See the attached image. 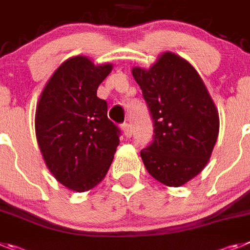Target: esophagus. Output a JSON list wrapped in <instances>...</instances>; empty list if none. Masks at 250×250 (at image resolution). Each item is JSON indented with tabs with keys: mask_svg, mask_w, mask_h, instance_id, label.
<instances>
[{
	"mask_svg": "<svg viewBox=\"0 0 250 250\" xmlns=\"http://www.w3.org/2000/svg\"><path fill=\"white\" fill-rule=\"evenodd\" d=\"M123 131L126 138H130V136L133 135V130H131V126H130L129 124H123Z\"/></svg>",
	"mask_w": 250,
	"mask_h": 250,
	"instance_id": "34e87169",
	"label": "esophagus"
}]
</instances>
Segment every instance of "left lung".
Masks as SVG:
<instances>
[{"instance_id":"obj_1","label":"left lung","mask_w":250,"mask_h":250,"mask_svg":"<svg viewBox=\"0 0 250 250\" xmlns=\"http://www.w3.org/2000/svg\"><path fill=\"white\" fill-rule=\"evenodd\" d=\"M148 104L154 135L140 151L153 178L180 187L208 164L219 135V114L196 69L166 52L149 69L133 68Z\"/></svg>"}]
</instances>
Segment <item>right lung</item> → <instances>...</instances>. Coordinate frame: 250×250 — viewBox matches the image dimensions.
I'll list each match as a JSON object with an SVG mask.
<instances>
[{
  "instance_id": "1",
  "label": "right lung",
  "mask_w": 250,
  "mask_h": 250,
  "mask_svg": "<svg viewBox=\"0 0 250 250\" xmlns=\"http://www.w3.org/2000/svg\"><path fill=\"white\" fill-rule=\"evenodd\" d=\"M112 64L95 65L77 55L62 63L42 89L35 133L46 167L72 191L97 186L110 168L120 130L107 117L97 88Z\"/></svg>"
}]
</instances>
